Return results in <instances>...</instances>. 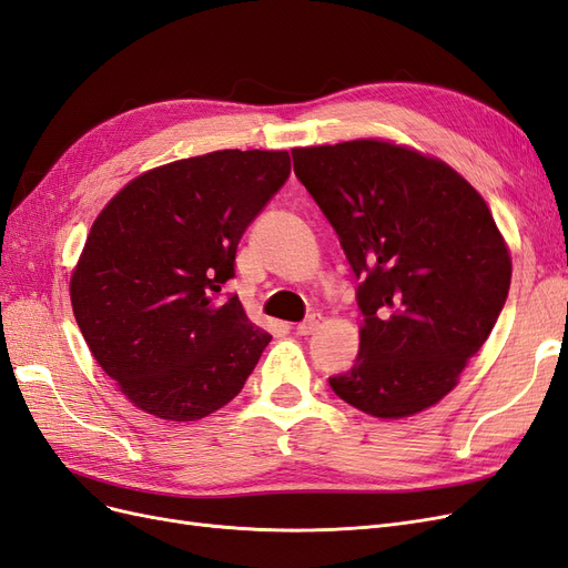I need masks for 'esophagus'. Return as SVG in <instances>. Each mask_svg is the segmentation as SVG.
Instances as JSON below:
<instances>
[{
  "mask_svg": "<svg viewBox=\"0 0 568 568\" xmlns=\"http://www.w3.org/2000/svg\"><path fill=\"white\" fill-rule=\"evenodd\" d=\"M320 322H322L320 315H311V317L303 320V322L296 326V332H298L301 336H311V334H315V332L320 329Z\"/></svg>",
  "mask_w": 568,
  "mask_h": 568,
  "instance_id": "esophagus-1",
  "label": "esophagus"
}]
</instances>
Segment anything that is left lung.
Instances as JSON below:
<instances>
[{"label":"left lung","instance_id":"obj_1","mask_svg":"<svg viewBox=\"0 0 568 568\" xmlns=\"http://www.w3.org/2000/svg\"><path fill=\"white\" fill-rule=\"evenodd\" d=\"M291 153L363 277L359 353L332 390L379 419L428 409L507 301L511 257L488 203L455 168L405 144L369 136Z\"/></svg>","mask_w":568,"mask_h":568}]
</instances>
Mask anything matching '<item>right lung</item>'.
Listing matches in <instances>:
<instances>
[{
  "label": "right lung",
  "mask_w": 568,
  "mask_h": 568,
  "mask_svg": "<svg viewBox=\"0 0 568 568\" xmlns=\"http://www.w3.org/2000/svg\"><path fill=\"white\" fill-rule=\"evenodd\" d=\"M288 173V151H213L146 170L97 215L71 274L73 315L134 407L196 422L244 388L272 336L217 294Z\"/></svg>",
  "instance_id": "right-lung-1"
}]
</instances>
